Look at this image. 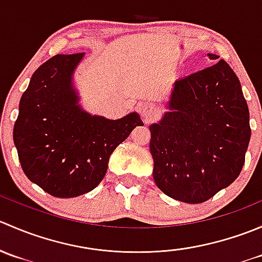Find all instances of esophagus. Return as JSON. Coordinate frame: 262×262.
Returning <instances> with one entry per match:
<instances>
[{
    "label": "esophagus",
    "instance_id": "obj_1",
    "mask_svg": "<svg viewBox=\"0 0 262 262\" xmlns=\"http://www.w3.org/2000/svg\"><path fill=\"white\" fill-rule=\"evenodd\" d=\"M139 112H141V114L143 115L147 120H149L150 116H153V114H155L156 107L153 104H142L141 106H139Z\"/></svg>",
    "mask_w": 262,
    "mask_h": 262
}]
</instances>
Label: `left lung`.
<instances>
[{
    "mask_svg": "<svg viewBox=\"0 0 262 262\" xmlns=\"http://www.w3.org/2000/svg\"><path fill=\"white\" fill-rule=\"evenodd\" d=\"M168 107L149 126L153 180L172 199L207 202L236 180L245 165L251 128L241 84L219 59L176 81Z\"/></svg>",
    "mask_w": 262,
    "mask_h": 262,
    "instance_id": "1",
    "label": "left lung"
}]
</instances>
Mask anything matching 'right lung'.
I'll list each match as a JSON object with an SVG mask.
<instances>
[{"label":"right lung","mask_w":262,"mask_h":262,"mask_svg":"<svg viewBox=\"0 0 262 262\" xmlns=\"http://www.w3.org/2000/svg\"><path fill=\"white\" fill-rule=\"evenodd\" d=\"M82 57L83 53L57 54L34 72L14 126L23 171L57 198L94 190L115 148L143 125L137 113L109 120L82 112L71 82Z\"/></svg>","instance_id":"add662e5"}]
</instances>
